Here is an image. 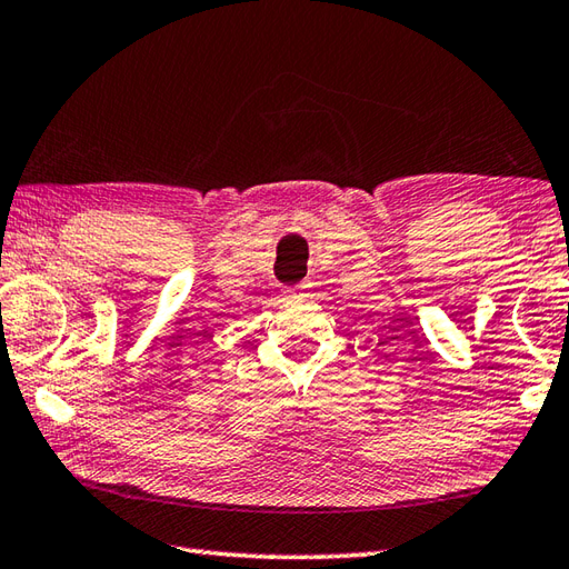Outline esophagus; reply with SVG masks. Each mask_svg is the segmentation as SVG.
I'll return each mask as SVG.
<instances>
[{
  "mask_svg": "<svg viewBox=\"0 0 569 569\" xmlns=\"http://www.w3.org/2000/svg\"><path fill=\"white\" fill-rule=\"evenodd\" d=\"M313 287V282L311 280H305L301 284H297L295 289H289V292H292L295 297H309V289Z\"/></svg>",
  "mask_w": 569,
  "mask_h": 569,
  "instance_id": "34e87169",
  "label": "esophagus"
}]
</instances>
